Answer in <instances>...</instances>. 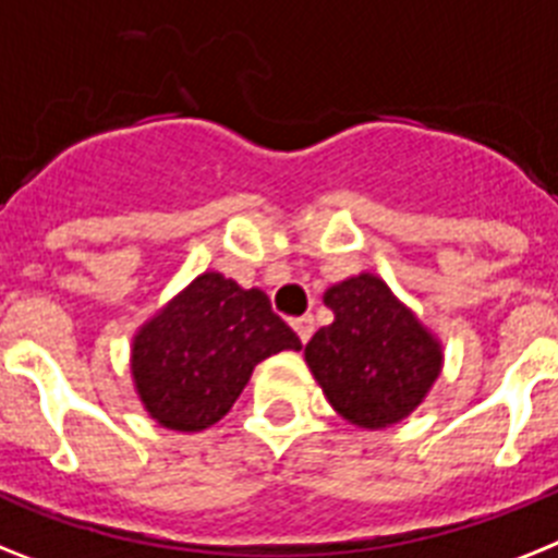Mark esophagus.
<instances>
[{
  "instance_id": "obj_1",
  "label": "esophagus",
  "mask_w": 558,
  "mask_h": 558,
  "mask_svg": "<svg viewBox=\"0 0 558 558\" xmlns=\"http://www.w3.org/2000/svg\"><path fill=\"white\" fill-rule=\"evenodd\" d=\"M313 328H316V322H313L311 313H305V316H299V319H293V330H296L302 342H307V339H311Z\"/></svg>"
}]
</instances>
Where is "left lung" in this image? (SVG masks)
I'll return each mask as SVG.
<instances>
[{
  "instance_id": "obj_1",
  "label": "left lung",
  "mask_w": 558,
  "mask_h": 558,
  "mask_svg": "<svg viewBox=\"0 0 558 558\" xmlns=\"http://www.w3.org/2000/svg\"><path fill=\"white\" fill-rule=\"evenodd\" d=\"M333 322L305 348L333 411L359 427L396 425L441 371V348L379 276L359 274L325 293Z\"/></svg>"
}]
</instances>
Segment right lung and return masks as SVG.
I'll list each match as a JSON object with an SVG mask.
<instances>
[{
	"label": "right lung",
	"instance_id": "add662e5",
	"mask_svg": "<svg viewBox=\"0 0 558 558\" xmlns=\"http://www.w3.org/2000/svg\"><path fill=\"white\" fill-rule=\"evenodd\" d=\"M299 348L259 288H239L210 270L136 333L131 373L159 425L193 434L233 408L262 359Z\"/></svg>",
	"mask_w": 558,
	"mask_h": 558
}]
</instances>
